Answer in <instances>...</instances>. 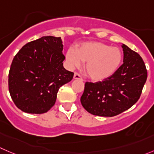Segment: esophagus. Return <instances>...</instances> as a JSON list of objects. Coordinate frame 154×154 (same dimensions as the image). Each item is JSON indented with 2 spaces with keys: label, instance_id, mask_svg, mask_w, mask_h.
Returning a JSON list of instances; mask_svg holds the SVG:
<instances>
[{
  "label": "esophagus",
  "instance_id": "esophagus-1",
  "mask_svg": "<svg viewBox=\"0 0 154 154\" xmlns=\"http://www.w3.org/2000/svg\"><path fill=\"white\" fill-rule=\"evenodd\" d=\"M73 79H76V80H82V78L81 77V75H80L77 72L74 73Z\"/></svg>",
  "mask_w": 154,
  "mask_h": 154
}]
</instances>
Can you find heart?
<instances>
[{"instance_id": "heart-1", "label": "heart", "mask_w": 154, "mask_h": 154, "mask_svg": "<svg viewBox=\"0 0 154 154\" xmlns=\"http://www.w3.org/2000/svg\"><path fill=\"white\" fill-rule=\"evenodd\" d=\"M66 58L74 67L79 66L82 61L85 63L86 75L92 81L100 82L109 79L118 70L123 56L116 47L100 42H88L78 45L76 51L69 48Z\"/></svg>"}]
</instances>
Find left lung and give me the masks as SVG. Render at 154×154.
Listing matches in <instances>:
<instances>
[{
	"label": "left lung",
	"mask_w": 154,
	"mask_h": 154,
	"mask_svg": "<svg viewBox=\"0 0 154 154\" xmlns=\"http://www.w3.org/2000/svg\"><path fill=\"white\" fill-rule=\"evenodd\" d=\"M122 48L123 64L111 77L85 85L80 100L91 114L114 116L129 109L140 98L147 78L145 64L135 51L125 45Z\"/></svg>",
	"instance_id": "obj_1"
}]
</instances>
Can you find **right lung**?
I'll return each mask as SVG.
<instances>
[{"label": "right lung", "instance_id": "1", "mask_svg": "<svg viewBox=\"0 0 154 154\" xmlns=\"http://www.w3.org/2000/svg\"><path fill=\"white\" fill-rule=\"evenodd\" d=\"M61 38L44 36L25 45L16 54L8 75L9 91L16 106L27 113L47 112L58 90L74 73L63 67Z\"/></svg>", "mask_w": 154, "mask_h": 154}]
</instances>
